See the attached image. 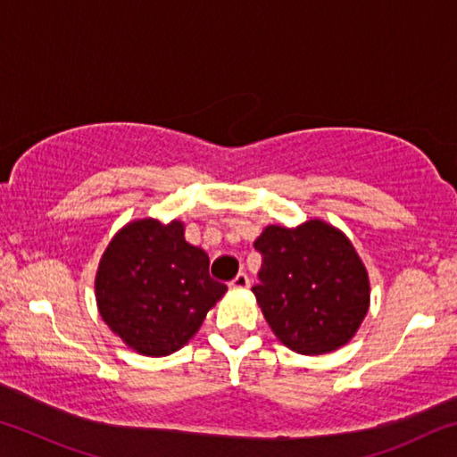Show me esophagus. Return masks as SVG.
Wrapping results in <instances>:
<instances>
[{
    "mask_svg": "<svg viewBox=\"0 0 457 457\" xmlns=\"http://www.w3.org/2000/svg\"><path fill=\"white\" fill-rule=\"evenodd\" d=\"M229 288H234V290H245V288H250V278H247L244 272L242 274H237L234 280L229 282Z\"/></svg>",
    "mask_w": 457,
    "mask_h": 457,
    "instance_id": "34e87169",
    "label": "esophagus"
}]
</instances>
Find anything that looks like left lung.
Wrapping results in <instances>:
<instances>
[{
  "label": "left lung",
  "mask_w": 457,
  "mask_h": 457,
  "mask_svg": "<svg viewBox=\"0 0 457 457\" xmlns=\"http://www.w3.org/2000/svg\"><path fill=\"white\" fill-rule=\"evenodd\" d=\"M262 253L252 288L282 345L324 354L349 343L369 311V276L343 231L322 220L268 226L253 242Z\"/></svg>",
  "instance_id": "8db88e82"
}]
</instances>
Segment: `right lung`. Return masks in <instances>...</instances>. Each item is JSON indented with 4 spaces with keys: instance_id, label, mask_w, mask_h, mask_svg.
<instances>
[{
    "instance_id": "add662e5",
    "label": "right lung",
    "mask_w": 457,
    "mask_h": 457,
    "mask_svg": "<svg viewBox=\"0 0 457 457\" xmlns=\"http://www.w3.org/2000/svg\"><path fill=\"white\" fill-rule=\"evenodd\" d=\"M96 304L122 343L146 357L179 351L228 286L210 256L185 242L181 221L137 220L111 239L96 272Z\"/></svg>"
}]
</instances>
